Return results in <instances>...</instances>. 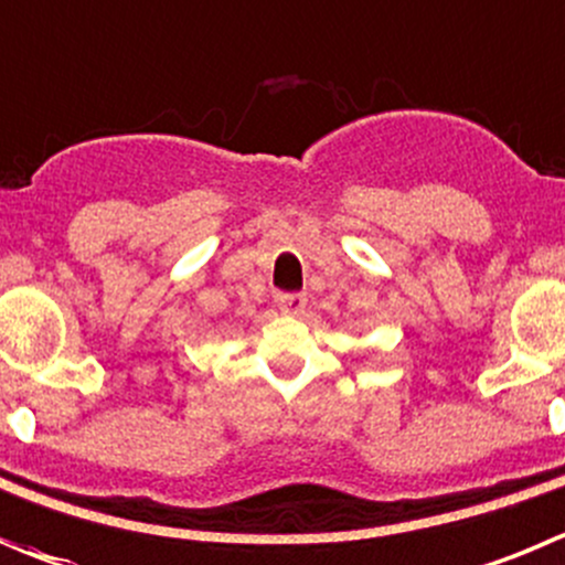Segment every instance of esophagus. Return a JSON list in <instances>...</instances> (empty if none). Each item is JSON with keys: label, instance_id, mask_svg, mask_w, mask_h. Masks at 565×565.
I'll use <instances>...</instances> for the list:
<instances>
[{"label": "esophagus", "instance_id": "34e87169", "mask_svg": "<svg viewBox=\"0 0 565 565\" xmlns=\"http://www.w3.org/2000/svg\"><path fill=\"white\" fill-rule=\"evenodd\" d=\"M277 305L282 313L299 316L305 310V305H308V297H305V294H279Z\"/></svg>", "mask_w": 565, "mask_h": 565}]
</instances>
